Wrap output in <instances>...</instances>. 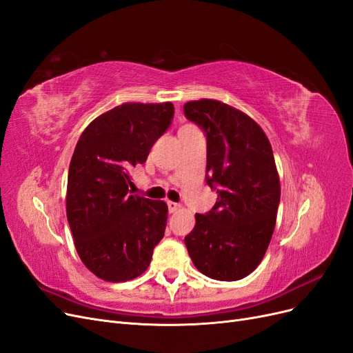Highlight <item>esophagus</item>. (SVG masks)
Instances as JSON below:
<instances>
[{"label": "esophagus", "mask_w": 353, "mask_h": 353, "mask_svg": "<svg viewBox=\"0 0 353 353\" xmlns=\"http://www.w3.org/2000/svg\"><path fill=\"white\" fill-rule=\"evenodd\" d=\"M168 209H169V212H171V213H175V212H178L181 209V204H178L175 201H168Z\"/></svg>", "instance_id": "esophagus-1"}]
</instances>
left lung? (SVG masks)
Instances as JSON below:
<instances>
[{"mask_svg":"<svg viewBox=\"0 0 353 353\" xmlns=\"http://www.w3.org/2000/svg\"><path fill=\"white\" fill-rule=\"evenodd\" d=\"M184 114L208 136L205 182L217 192L185 245L203 274L239 281L261 263L276 225L281 181L272 144L251 117L221 101L187 102Z\"/></svg>","mask_w":353,"mask_h":353,"instance_id":"obj_1","label":"left lung"}]
</instances>
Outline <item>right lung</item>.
Segmentation results:
<instances>
[{
  "instance_id": "obj_1",
  "label": "right lung",
  "mask_w": 353,
  "mask_h": 353,
  "mask_svg": "<svg viewBox=\"0 0 353 353\" xmlns=\"http://www.w3.org/2000/svg\"><path fill=\"white\" fill-rule=\"evenodd\" d=\"M174 105L127 102L94 118L72 153L67 219L77 254L106 282L132 281L148 270L165 235L168 205L131 196V169L144 163L168 130Z\"/></svg>"
}]
</instances>
